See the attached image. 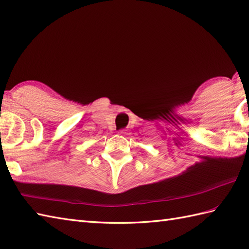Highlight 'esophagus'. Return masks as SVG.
Listing matches in <instances>:
<instances>
[{"mask_svg": "<svg viewBox=\"0 0 249 249\" xmlns=\"http://www.w3.org/2000/svg\"><path fill=\"white\" fill-rule=\"evenodd\" d=\"M119 135H121V136H124V135H125V130H124V129L120 130V131H119Z\"/></svg>", "mask_w": 249, "mask_h": 249, "instance_id": "34e87169", "label": "esophagus"}]
</instances>
